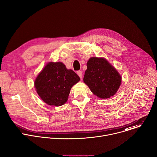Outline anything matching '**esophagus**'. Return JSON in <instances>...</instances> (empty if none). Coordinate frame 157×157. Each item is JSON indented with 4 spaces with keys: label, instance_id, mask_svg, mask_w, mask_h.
<instances>
[{
    "label": "esophagus",
    "instance_id": "34e87169",
    "mask_svg": "<svg viewBox=\"0 0 157 157\" xmlns=\"http://www.w3.org/2000/svg\"><path fill=\"white\" fill-rule=\"evenodd\" d=\"M77 74H78V75L79 76V78H80L81 79H82V71H78L77 72Z\"/></svg>",
    "mask_w": 157,
    "mask_h": 157
}]
</instances>
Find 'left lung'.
I'll use <instances>...</instances> for the list:
<instances>
[{
	"label": "left lung",
	"mask_w": 157,
	"mask_h": 157,
	"mask_svg": "<svg viewBox=\"0 0 157 157\" xmlns=\"http://www.w3.org/2000/svg\"><path fill=\"white\" fill-rule=\"evenodd\" d=\"M83 81L94 94L99 98L107 99L117 93L121 76L105 59L93 57L87 63Z\"/></svg>",
	"instance_id": "left-lung-1"
}]
</instances>
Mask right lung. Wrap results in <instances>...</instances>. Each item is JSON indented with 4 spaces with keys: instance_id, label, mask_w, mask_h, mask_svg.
<instances>
[{
    "instance_id": "obj_1",
    "label": "right lung",
    "mask_w": 157,
    "mask_h": 157,
    "mask_svg": "<svg viewBox=\"0 0 157 157\" xmlns=\"http://www.w3.org/2000/svg\"><path fill=\"white\" fill-rule=\"evenodd\" d=\"M80 80L71 70L61 62H50L35 81L36 91L41 99L50 105L60 106L68 100L71 88Z\"/></svg>"
}]
</instances>
